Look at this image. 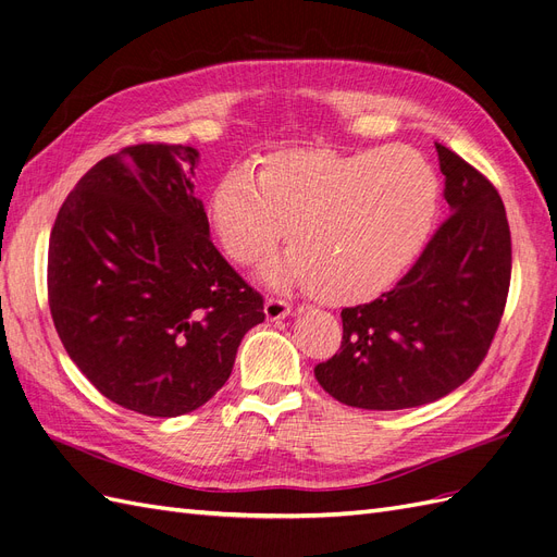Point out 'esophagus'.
Wrapping results in <instances>:
<instances>
[{
	"mask_svg": "<svg viewBox=\"0 0 557 557\" xmlns=\"http://www.w3.org/2000/svg\"><path fill=\"white\" fill-rule=\"evenodd\" d=\"M293 311V305L288 299H278V297H267L264 301V315L269 320H281L285 315H290Z\"/></svg>",
	"mask_w": 557,
	"mask_h": 557,
	"instance_id": "34e87169",
	"label": "esophagus"
}]
</instances>
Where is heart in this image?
Masks as SVG:
<instances>
[{
	"mask_svg": "<svg viewBox=\"0 0 557 557\" xmlns=\"http://www.w3.org/2000/svg\"><path fill=\"white\" fill-rule=\"evenodd\" d=\"M442 185L409 146L339 153L283 148L260 172L232 166L211 185L207 215L218 244L242 267L272 256L288 227L290 256L267 269L327 305L383 293L423 250Z\"/></svg>",
	"mask_w": 557,
	"mask_h": 557,
	"instance_id": "1",
	"label": "heart"
}]
</instances>
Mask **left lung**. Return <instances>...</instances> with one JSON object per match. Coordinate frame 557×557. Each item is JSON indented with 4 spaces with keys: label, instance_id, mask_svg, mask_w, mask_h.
<instances>
[{
    "label": "left lung",
    "instance_id": "8db88e82",
    "mask_svg": "<svg viewBox=\"0 0 557 557\" xmlns=\"http://www.w3.org/2000/svg\"><path fill=\"white\" fill-rule=\"evenodd\" d=\"M450 215L393 290L342 311L339 350L313 374L348 407L395 411L448 395L487 356L507 307L511 232L495 185L436 144Z\"/></svg>",
    "mask_w": 557,
    "mask_h": 557
}]
</instances>
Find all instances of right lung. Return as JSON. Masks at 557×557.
<instances>
[{
  "label": "right lung",
  "instance_id": "1",
  "mask_svg": "<svg viewBox=\"0 0 557 557\" xmlns=\"http://www.w3.org/2000/svg\"><path fill=\"white\" fill-rule=\"evenodd\" d=\"M197 158L193 146L137 144L99 160L48 244L62 346L107 399L153 418L207 404L264 320L262 295L209 237Z\"/></svg>",
  "mask_w": 557,
  "mask_h": 557
}]
</instances>
